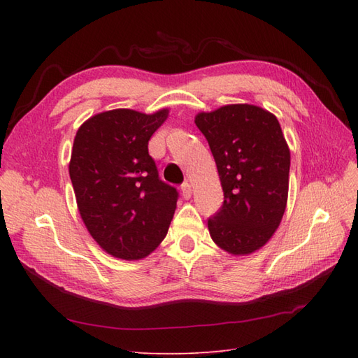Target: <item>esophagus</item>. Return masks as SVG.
<instances>
[{"mask_svg":"<svg viewBox=\"0 0 358 358\" xmlns=\"http://www.w3.org/2000/svg\"><path fill=\"white\" fill-rule=\"evenodd\" d=\"M181 194H183V199H186V200H189L191 199V195H192V186H191V183H183L181 185Z\"/></svg>","mask_w":358,"mask_h":358,"instance_id":"34e87169","label":"esophagus"}]
</instances>
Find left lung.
<instances>
[{"instance_id": "obj_1", "label": "left lung", "mask_w": 358, "mask_h": 358, "mask_svg": "<svg viewBox=\"0 0 358 358\" xmlns=\"http://www.w3.org/2000/svg\"><path fill=\"white\" fill-rule=\"evenodd\" d=\"M195 124L206 136L224 192L208 220L212 240L234 255L264 246L283 218L289 189V152L275 115L254 104H227L200 112Z\"/></svg>"}]
</instances>
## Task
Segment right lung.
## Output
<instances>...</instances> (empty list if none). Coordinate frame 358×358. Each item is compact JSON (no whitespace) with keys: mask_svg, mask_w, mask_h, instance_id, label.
Listing matches in <instances>:
<instances>
[{"mask_svg":"<svg viewBox=\"0 0 358 358\" xmlns=\"http://www.w3.org/2000/svg\"><path fill=\"white\" fill-rule=\"evenodd\" d=\"M169 109L96 113L75 135L69 175L80 215L106 252L121 260L148 257L166 237L178 192L159 180L150 136Z\"/></svg>","mask_w":358,"mask_h":358,"instance_id":"add662e5","label":"right lung"}]
</instances>
